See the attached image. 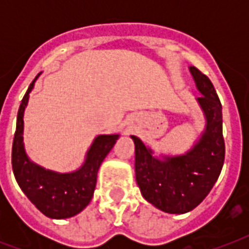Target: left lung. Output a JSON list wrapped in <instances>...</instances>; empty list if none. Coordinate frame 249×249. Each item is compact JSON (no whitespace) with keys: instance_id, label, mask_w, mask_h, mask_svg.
I'll return each mask as SVG.
<instances>
[{"instance_id":"8db88e82","label":"left lung","mask_w":249,"mask_h":249,"mask_svg":"<svg viewBox=\"0 0 249 249\" xmlns=\"http://www.w3.org/2000/svg\"><path fill=\"white\" fill-rule=\"evenodd\" d=\"M196 90V101L205 125L194 144L183 154H156L136 136V181L142 196L155 208L170 214H183L196 208L212 190L225 160L222 106L211 80L189 67Z\"/></svg>"}]
</instances>
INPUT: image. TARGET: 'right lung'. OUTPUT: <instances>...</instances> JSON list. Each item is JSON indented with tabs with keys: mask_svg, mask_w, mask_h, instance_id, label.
I'll return each mask as SVG.
<instances>
[{
	"mask_svg": "<svg viewBox=\"0 0 249 249\" xmlns=\"http://www.w3.org/2000/svg\"><path fill=\"white\" fill-rule=\"evenodd\" d=\"M41 73L29 85L20 103L14 136L11 163L18 185L31 203L49 218L63 220L79 214L93 197L97 174L102 161L112 150L120 134H99L86 151L84 163L72 172H55L32 161L24 146V111L28 106L29 93Z\"/></svg>",
	"mask_w": 249,
	"mask_h": 249,
	"instance_id": "obj_1",
	"label": "right lung"
}]
</instances>
